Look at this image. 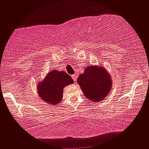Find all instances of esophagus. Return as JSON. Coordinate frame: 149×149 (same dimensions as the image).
<instances>
[{
    "instance_id": "esophagus-1",
    "label": "esophagus",
    "mask_w": 149,
    "mask_h": 149,
    "mask_svg": "<svg viewBox=\"0 0 149 149\" xmlns=\"http://www.w3.org/2000/svg\"><path fill=\"white\" fill-rule=\"evenodd\" d=\"M71 77H72V78L73 79V80H74V81H76L77 79V74H74L72 75Z\"/></svg>"
}]
</instances>
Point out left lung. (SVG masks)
Wrapping results in <instances>:
<instances>
[{
    "instance_id": "1",
    "label": "left lung",
    "mask_w": 149,
    "mask_h": 149,
    "mask_svg": "<svg viewBox=\"0 0 149 149\" xmlns=\"http://www.w3.org/2000/svg\"><path fill=\"white\" fill-rule=\"evenodd\" d=\"M77 83L85 96L94 102H100L111 90L112 81L106 70L88 66L77 79Z\"/></svg>"
}]
</instances>
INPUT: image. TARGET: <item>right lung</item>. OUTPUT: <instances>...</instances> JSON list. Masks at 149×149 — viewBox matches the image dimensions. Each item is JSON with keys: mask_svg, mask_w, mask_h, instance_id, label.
I'll list each match as a JSON object with an SVG mask.
<instances>
[{"mask_svg": "<svg viewBox=\"0 0 149 149\" xmlns=\"http://www.w3.org/2000/svg\"><path fill=\"white\" fill-rule=\"evenodd\" d=\"M73 82L71 77L65 72L52 70L38 85V93L45 102L56 105L62 100L64 87Z\"/></svg>", "mask_w": 149, "mask_h": 149, "instance_id": "obj_1", "label": "right lung"}]
</instances>
